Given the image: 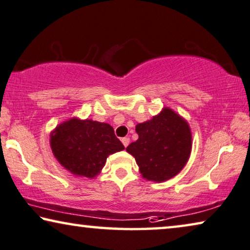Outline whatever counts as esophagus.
Returning a JSON list of instances; mask_svg holds the SVG:
<instances>
[{"label": "esophagus", "instance_id": "1", "mask_svg": "<svg viewBox=\"0 0 250 250\" xmlns=\"http://www.w3.org/2000/svg\"><path fill=\"white\" fill-rule=\"evenodd\" d=\"M121 143L124 144V146L125 147H126L129 145V143H130V138H128V137H125V138H122L121 139Z\"/></svg>", "mask_w": 250, "mask_h": 250}]
</instances>
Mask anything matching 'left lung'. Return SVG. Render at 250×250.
<instances>
[{
  "label": "left lung",
  "instance_id": "1",
  "mask_svg": "<svg viewBox=\"0 0 250 250\" xmlns=\"http://www.w3.org/2000/svg\"><path fill=\"white\" fill-rule=\"evenodd\" d=\"M138 140L126 147L140 173L149 181L164 182L178 174L191 154L189 126L180 115L165 107L161 114L136 126Z\"/></svg>",
  "mask_w": 250,
  "mask_h": 250
}]
</instances>
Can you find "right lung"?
I'll return each instance as SVG.
<instances>
[{"mask_svg": "<svg viewBox=\"0 0 250 250\" xmlns=\"http://www.w3.org/2000/svg\"><path fill=\"white\" fill-rule=\"evenodd\" d=\"M50 146L66 169L88 178L101 172L107 156L125 149L110 125L78 119L59 125L51 133Z\"/></svg>", "mask_w": 250, "mask_h": 250, "instance_id": "right-lung-1", "label": "right lung"}]
</instances>
